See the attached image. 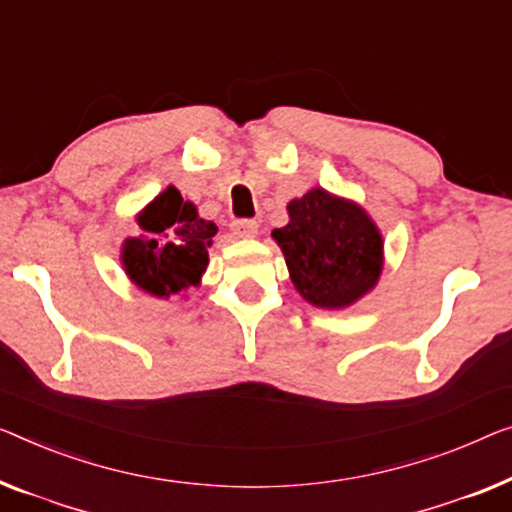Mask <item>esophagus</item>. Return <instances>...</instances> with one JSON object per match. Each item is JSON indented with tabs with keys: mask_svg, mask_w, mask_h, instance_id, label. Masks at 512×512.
<instances>
[{
	"mask_svg": "<svg viewBox=\"0 0 512 512\" xmlns=\"http://www.w3.org/2000/svg\"><path fill=\"white\" fill-rule=\"evenodd\" d=\"M232 232L239 236V239H253V236H257V223L255 220H234L232 223Z\"/></svg>",
	"mask_w": 512,
	"mask_h": 512,
	"instance_id": "esophagus-1",
	"label": "esophagus"
}]
</instances>
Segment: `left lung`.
Masks as SVG:
<instances>
[{"label": "left lung", "instance_id": "left-lung-1", "mask_svg": "<svg viewBox=\"0 0 512 512\" xmlns=\"http://www.w3.org/2000/svg\"><path fill=\"white\" fill-rule=\"evenodd\" d=\"M289 223L271 236L289 276L317 308H347L375 289L384 269V241L356 202L312 188L287 204Z\"/></svg>", "mask_w": 512, "mask_h": 512}]
</instances>
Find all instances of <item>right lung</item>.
<instances>
[{
    "instance_id": "add662e5",
    "label": "right lung",
    "mask_w": 512,
    "mask_h": 512,
    "mask_svg": "<svg viewBox=\"0 0 512 512\" xmlns=\"http://www.w3.org/2000/svg\"><path fill=\"white\" fill-rule=\"evenodd\" d=\"M142 236L126 239L121 264L137 287L158 299L200 285L209 264V246L218 227L197 216L174 186L165 188L137 216Z\"/></svg>"
}]
</instances>
